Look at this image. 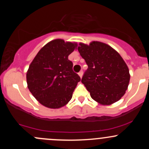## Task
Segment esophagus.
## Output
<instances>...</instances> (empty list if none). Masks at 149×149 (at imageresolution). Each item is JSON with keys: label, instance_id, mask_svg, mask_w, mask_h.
<instances>
[{"label": "esophagus", "instance_id": "esophagus-1", "mask_svg": "<svg viewBox=\"0 0 149 149\" xmlns=\"http://www.w3.org/2000/svg\"><path fill=\"white\" fill-rule=\"evenodd\" d=\"M79 76H80V78L82 77V76H83V71H82V70H81V71L79 72Z\"/></svg>", "mask_w": 149, "mask_h": 149}]
</instances>
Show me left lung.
Wrapping results in <instances>:
<instances>
[{
  "label": "left lung",
  "mask_w": 149,
  "mask_h": 149,
  "mask_svg": "<svg viewBox=\"0 0 149 149\" xmlns=\"http://www.w3.org/2000/svg\"><path fill=\"white\" fill-rule=\"evenodd\" d=\"M78 50L88 69L81 82L91 97L102 105L116 102L125 94L130 81L127 65L112 47L101 42L79 43Z\"/></svg>",
  "instance_id": "1"
}]
</instances>
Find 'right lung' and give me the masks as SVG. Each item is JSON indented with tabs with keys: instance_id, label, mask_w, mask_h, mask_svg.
<instances>
[{
	"instance_id": "obj_1",
	"label": "right lung",
	"mask_w": 149,
	"mask_h": 149,
	"mask_svg": "<svg viewBox=\"0 0 149 149\" xmlns=\"http://www.w3.org/2000/svg\"><path fill=\"white\" fill-rule=\"evenodd\" d=\"M78 44L61 39L52 40L38 52L26 72L30 92L41 104L51 109L65 106L81 81L73 71L68 55Z\"/></svg>"
}]
</instances>
